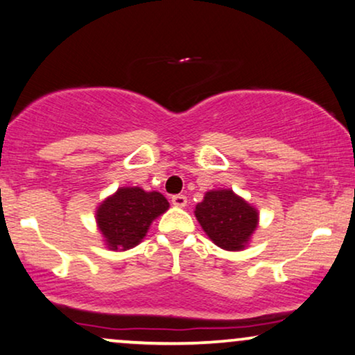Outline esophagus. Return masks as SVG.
Segmentation results:
<instances>
[{
  "label": "esophagus",
  "instance_id": "obj_1",
  "mask_svg": "<svg viewBox=\"0 0 355 355\" xmlns=\"http://www.w3.org/2000/svg\"><path fill=\"white\" fill-rule=\"evenodd\" d=\"M172 203L177 206V208H183L187 205V196L185 195H173Z\"/></svg>",
  "mask_w": 355,
  "mask_h": 355
}]
</instances>
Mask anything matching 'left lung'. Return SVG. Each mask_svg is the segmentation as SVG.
Returning a JSON list of instances; mask_svg holds the SVG:
<instances>
[{"label":"left lung","mask_w":355,"mask_h":355,"mask_svg":"<svg viewBox=\"0 0 355 355\" xmlns=\"http://www.w3.org/2000/svg\"><path fill=\"white\" fill-rule=\"evenodd\" d=\"M195 216L214 244L226 250H241L257 227V209L232 190L208 191L196 205Z\"/></svg>","instance_id":"1"}]
</instances>
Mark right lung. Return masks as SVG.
Here are the masks:
<instances>
[{
	"instance_id": "right-lung-1",
	"label": "right lung",
	"mask_w": 355,
	"mask_h": 355,
	"mask_svg": "<svg viewBox=\"0 0 355 355\" xmlns=\"http://www.w3.org/2000/svg\"><path fill=\"white\" fill-rule=\"evenodd\" d=\"M168 209V201L157 191L119 188L98 208L96 221L107 248L125 250L137 245L150 223Z\"/></svg>"
}]
</instances>
